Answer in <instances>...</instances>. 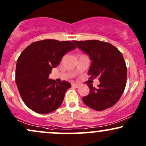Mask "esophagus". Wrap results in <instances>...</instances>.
Instances as JSON below:
<instances>
[{
	"label": "esophagus",
	"mask_w": 146,
	"mask_h": 146,
	"mask_svg": "<svg viewBox=\"0 0 146 146\" xmlns=\"http://www.w3.org/2000/svg\"><path fill=\"white\" fill-rule=\"evenodd\" d=\"M73 86L76 87V88H78V87L80 86V84H78V83H74V84H73Z\"/></svg>",
	"instance_id": "esophagus-1"
}]
</instances>
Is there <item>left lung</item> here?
I'll use <instances>...</instances> for the list:
<instances>
[{
  "mask_svg": "<svg viewBox=\"0 0 146 146\" xmlns=\"http://www.w3.org/2000/svg\"><path fill=\"white\" fill-rule=\"evenodd\" d=\"M73 42L89 57L90 78H99L100 82L98 88L88 84L90 92L82 98L84 103L98 111L113 106L121 97L126 84L127 68L122 53L110 43L96 40Z\"/></svg>",
  "mask_w": 146,
  "mask_h": 146,
  "instance_id": "8db88e82",
  "label": "left lung"
}]
</instances>
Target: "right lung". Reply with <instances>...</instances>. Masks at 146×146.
Wrapping results in <instances>:
<instances>
[{"mask_svg":"<svg viewBox=\"0 0 146 146\" xmlns=\"http://www.w3.org/2000/svg\"><path fill=\"white\" fill-rule=\"evenodd\" d=\"M75 48L70 41L43 40L32 43L22 52L16 63V83L28 108L37 113L47 114L61 106L71 84L66 81L58 83L48 76L62 57Z\"/></svg>","mask_w":146,"mask_h":146,"instance_id":"right-lung-1","label":"right lung"}]
</instances>
